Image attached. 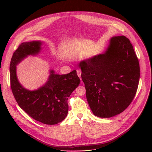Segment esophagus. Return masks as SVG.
<instances>
[{
	"label": "esophagus",
	"mask_w": 152,
	"mask_h": 152,
	"mask_svg": "<svg viewBox=\"0 0 152 152\" xmlns=\"http://www.w3.org/2000/svg\"><path fill=\"white\" fill-rule=\"evenodd\" d=\"M77 76H79V77L80 78V80H81V82H82V78H81V71L79 70H77Z\"/></svg>",
	"instance_id": "obj_1"
}]
</instances>
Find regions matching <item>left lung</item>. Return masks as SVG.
Segmentation results:
<instances>
[{
	"instance_id": "obj_1",
	"label": "left lung",
	"mask_w": 152,
	"mask_h": 152,
	"mask_svg": "<svg viewBox=\"0 0 152 152\" xmlns=\"http://www.w3.org/2000/svg\"><path fill=\"white\" fill-rule=\"evenodd\" d=\"M79 67L86 99L94 115L112 117L131 104L138 88L140 70L127 38H111L103 53L81 61Z\"/></svg>"
}]
</instances>
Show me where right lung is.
I'll list each match as a JSON object with an SVG mask.
<instances>
[{
	"mask_svg": "<svg viewBox=\"0 0 152 152\" xmlns=\"http://www.w3.org/2000/svg\"><path fill=\"white\" fill-rule=\"evenodd\" d=\"M42 45L41 41L23 42L14 52L10 67L11 87L18 104L30 117L44 124L53 125L67 117L68 97L80 80L76 70L60 75L51 69L47 82L38 89L31 91L23 87L17 78L16 66L28 56L38 55Z\"/></svg>",
	"mask_w": 152,
	"mask_h": 152,
	"instance_id": "right-lung-1",
	"label": "right lung"
}]
</instances>
